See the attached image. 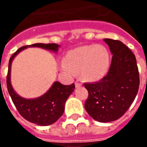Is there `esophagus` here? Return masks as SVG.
<instances>
[{
  "instance_id": "esophagus-1",
  "label": "esophagus",
  "mask_w": 147,
  "mask_h": 147,
  "mask_svg": "<svg viewBox=\"0 0 147 147\" xmlns=\"http://www.w3.org/2000/svg\"><path fill=\"white\" fill-rule=\"evenodd\" d=\"M81 85H82V82H81L80 81L77 80L76 82V87L78 88V87H80Z\"/></svg>"
}]
</instances>
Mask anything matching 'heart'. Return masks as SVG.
<instances>
[{
	"instance_id": "heart-1",
	"label": "heart",
	"mask_w": 147,
	"mask_h": 147,
	"mask_svg": "<svg viewBox=\"0 0 147 147\" xmlns=\"http://www.w3.org/2000/svg\"><path fill=\"white\" fill-rule=\"evenodd\" d=\"M110 65V54L102 45H86L69 50L64 58L62 69L80 72L84 79L95 82L107 74Z\"/></svg>"
}]
</instances>
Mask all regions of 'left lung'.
I'll list each match as a JSON object with an SVG mask.
<instances>
[{
  "mask_svg": "<svg viewBox=\"0 0 147 147\" xmlns=\"http://www.w3.org/2000/svg\"><path fill=\"white\" fill-rule=\"evenodd\" d=\"M112 59L107 76L99 82L85 83L88 98L85 108L99 122L116 121L125 114L137 96L140 76L134 54L119 40L105 39Z\"/></svg>",
  "mask_w": 147,
  "mask_h": 147,
  "instance_id": "1",
  "label": "left lung"
}]
</instances>
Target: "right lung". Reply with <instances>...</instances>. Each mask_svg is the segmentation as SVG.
I'll return each instance as SVG.
<instances>
[{
	"label": "right lung",
	"instance_id": "add662e5",
	"mask_svg": "<svg viewBox=\"0 0 147 147\" xmlns=\"http://www.w3.org/2000/svg\"><path fill=\"white\" fill-rule=\"evenodd\" d=\"M27 47H40L42 49L57 52L59 46L55 43H35L24 46L17 49L10 57L7 76V87L10 98L20 114L26 121L40 126H48L55 123L63 114L65 103L75 89V84L64 85L55 82L48 92L40 98L25 99L19 96L13 89L10 83V67L13 58Z\"/></svg>",
	"mask_w": 147,
	"mask_h": 147
}]
</instances>
